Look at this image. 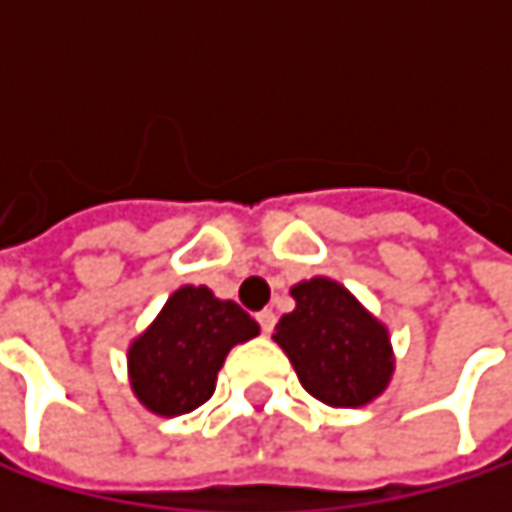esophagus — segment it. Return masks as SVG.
<instances>
[{"label": "esophagus", "instance_id": "obj_1", "mask_svg": "<svg viewBox=\"0 0 512 512\" xmlns=\"http://www.w3.org/2000/svg\"><path fill=\"white\" fill-rule=\"evenodd\" d=\"M257 323H260L263 335H269V332L275 329V314H272V311L266 308V311H260V314H257Z\"/></svg>", "mask_w": 512, "mask_h": 512}]
</instances>
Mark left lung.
Here are the masks:
<instances>
[{
  "label": "left lung",
  "instance_id": "left-lung-1",
  "mask_svg": "<svg viewBox=\"0 0 512 512\" xmlns=\"http://www.w3.org/2000/svg\"><path fill=\"white\" fill-rule=\"evenodd\" d=\"M290 296L296 308L278 320L272 338L302 388L338 409L376 400L394 373L388 329L332 278L299 281Z\"/></svg>",
  "mask_w": 512,
  "mask_h": 512
}]
</instances>
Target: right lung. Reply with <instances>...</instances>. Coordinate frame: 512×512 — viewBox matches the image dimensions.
Listing matches in <instances>:
<instances>
[{
	"instance_id": "obj_1",
	"label": "right lung",
	"mask_w": 512,
	"mask_h": 512,
	"mask_svg": "<svg viewBox=\"0 0 512 512\" xmlns=\"http://www.w3.org/2000/svg\"><path fill=\"white\" fill-rule=\"evenodd\" d=\"M260 326L231 299L207 287H180L156 320L130 344V385L142 406L162 418L186 415L216 391L231 347L252 341Z\"/></svg>"
}]
</instances>
